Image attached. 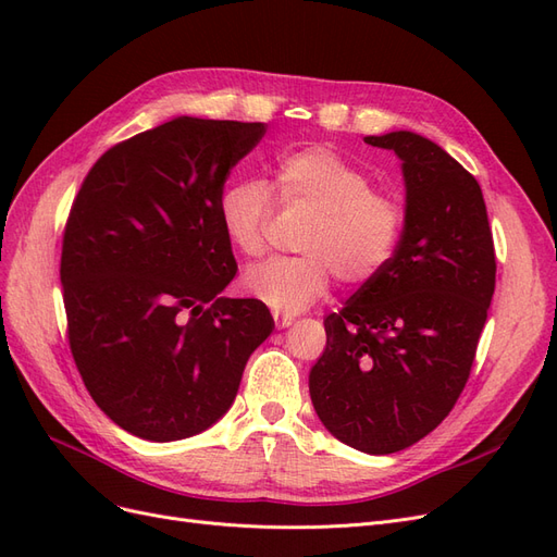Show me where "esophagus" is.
Masks as SVG:
<instances>
[{"instance_id":"esophagus-1","label":"esophagus","mask_w":557,"mask_h":557,"mask_svg":"<svg viewBox=\"0 0 557 557\" xmlns=\"http://www.w3.org/2000/svg\"><path fill=\"white\" fill-rule=\"evenodd\" d=\"M274 323L278 330L283 327H290L295 323V315H288V313H274Z\"/></svg>"}]
</instances>
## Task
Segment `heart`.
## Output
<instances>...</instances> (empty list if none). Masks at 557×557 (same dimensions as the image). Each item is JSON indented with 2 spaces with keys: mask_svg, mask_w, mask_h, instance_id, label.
Returning <instances> with one entry per match:
<instances>
[{
  "mask_svg": "<svg viewBox=\"0 0 557 557\" xmlns=\"http://www.w3.org/2000/svg\"><path fill=\"white\" fill-rule=\"evenodd\" d=\"M276 188L288 205L313 209L297 248L305 256L272 258L250 267L244 290L276 313H299L323 297L332 274L346 285L379 276L393 260L404 230L401 201L372 190L360 166L327 146H307L278 158ZM272 199L264 183L239 178L218 195V221L227 242L244 256L264 250Z\"/></svg>",
  "mask_w": 557,
  "mask_h": 557,
  "instance_id": "heart-1",
  "label": "heart"
}]
</instances>
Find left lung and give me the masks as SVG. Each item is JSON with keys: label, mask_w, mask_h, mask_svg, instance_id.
<instances>
[{"label": "left lung", "mask_w": 557, "mask_h": 557, "mask_svg": "<svg viewBox=\"0 0 557 557\" xmlns=\"http://www.w3.org/2000/svg\"><path fill=\"white\" fill-rule=\"evenodd\" d=\"M364 144L401 160V239L383 272L325 318L309 393L336 440L387 455L423 440L458 401L497 264L481 185L458 160L407 129Z\"/></svg>", "instance_id": "8db88e82"}]
</instances>
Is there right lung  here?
Segmentation results:
<instances>
[{"label":"right lung","mask_w":557,"mask_h":557,"mask_svg":"<svg viewBox=\"0 0 557 557\" xmlns=\"http://www.w3.org/2000/svg\"><path fill=\"white\" fill-rule=\"evenodd\" d=\"M264 132L178 115L109 148L74 199L60 262L72 356L97 407L141 440L221 420L274 330L262 301L221 295L237 260L218 195Z\"/></svg>","instance_id":"right-lung-1"}]
</instances>
